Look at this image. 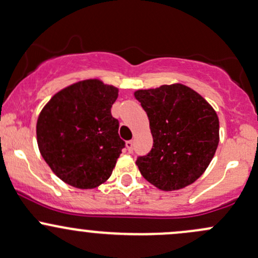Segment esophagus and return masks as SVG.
Instances as JSON below:
<instances>
[{
    "instance_id": "esophagus-1",
    "label": "esophagus",
    "mask_w": 258,
    "mask_h": 258,
    "mask_svg": "<svg viewBox=\"0 0 258 258\" xmlns=\"http://www.w3.org/2000/svg\"><path fill=\"white\" fill-rule=\"evenodd\" d=\"M134 147H135L134 141H127V142H126V148H127V151L130 152V153H132V152H134Z\"/></svg>"
}]
</instances>
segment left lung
<instances>
[{
  "instance_id": "1",
  "label": "left lung",
  "mask_w": 258,
  "mask_h": 258,
  "mask_svg": "<svg viewBox=\"0 0 258 258\" xmlns=\"http://www.w3.org/2000/svg\"><path fill=\"white\" fill-rule=\"evenodd\" d=\"M150 120L153 147L136 164L146 180L164 191L193 184L219 145V117L207 100L183 84L135 91Z\"/></svg>"
}]
</instances>
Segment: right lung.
Here are the masks:
<instances>
[{"label": "right lung", "instance_id": "right-lung-1", "mask_svg": "<svg viewBox=\"0 0 258 258\" xmlns=\"http://www.w3.org/2000/svg\"><path fill=\"white\" fill-rule=\"evenodd\" d=\"M118 89L99 79L72 84L40 111L37 142L54 174L78 189H94L110 178L124 142L111 107Z\"/></svg>", "mask_w": 258, "mask_h": 258}]
</instances>
